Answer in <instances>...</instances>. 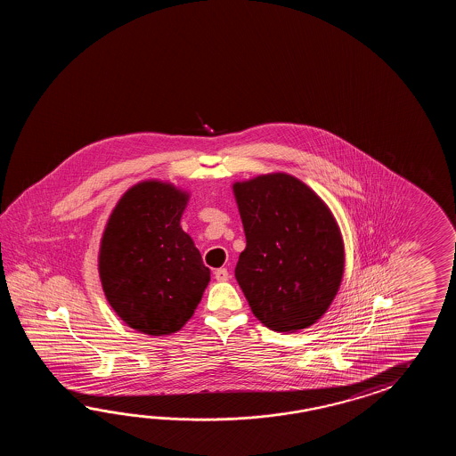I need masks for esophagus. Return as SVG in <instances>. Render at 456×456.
<instances>
[{"label":"esophagus","instance_id":"34e87169","mask_svg":"<svg viewBox=\"0 0 456 456\" xmlns=\"http://www.w3.org/2000/svg\"><path fill=\"white\" fill-rule=\"evenodd\" d=\"M215 279L218 281H226L230 279V273H228L224 267H220V269L215 271Z\"/></svg>","mask_w":456,"mask_h":456}]
</instances>
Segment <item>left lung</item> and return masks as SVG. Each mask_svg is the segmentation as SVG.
I'll list each match as a JSON object with an SVG mask.
<instances>
[{"label":"left lung","mask_w":456,"mask_h":456,"mask_svg":"<svg viewBox=\"0 0 456 456\" xmlns=\"http://www.w3.org/2000/svg\"><path fill=\"white\" fill-rule=\"evenodd\" d=\"M246 249L234 275L265 328L295 332L328 311L344 275V241L328 205L285 173L234 183Z\"/></svg>","instance_id":"left-lung-1"}]
</instances>
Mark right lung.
Instances as JSON below:
<instances>
[{
    "mask_svg": "<svg viewBox=\"0 0 456 456\" xmlns=\"http://www.w3.org/2000/svg\"><path fill=\"white\" fill-rule=\"evenodd\" d=\"M189 194L143 181L120 197L99 249V277L109 305L132 330L167 336L192 318L210 269L181 228Z\"/></svg>",
    "mask_w": 456,
    "mask_h": 456,
    "instance_id": "obj_1",
    "label": "right lung"
}]
</instances>
